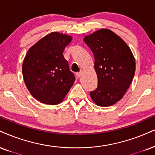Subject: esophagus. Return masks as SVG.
<instances>
[{
	"label": "esophagus",
	"instance_id": "34e87169",
	"mask_svg": "<svg viewBox=\"0 0 155 155\" xmlns=\"http://www.w3.org/2000/svg\"><path fill=\"white\" fill-rule=\"evenodd\" d=\"M82 74H83V71L81 70V71H80L79 72H77V73H76V76H77L78 78H80Z\"/></svg>",
	"mask_w": 155,
	"mask_h": 155
}]
</instances>
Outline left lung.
Here are the masks:
<instances>
[{
	"label": "left lung",
	"mask_w": 155,
	"mask_h": 155,
	"mask_svg": "<svg viewBox=\"0 0 155 155\" xmlns=\"http://www.w3.org/2000/svg\"><path fill=\"white\" fill-rule=\"evenodd\" d=\"M83 41L94 55L98 87L90 93L97 106H110L123 98L136 69L132 51L124 39L108 28L85 36Z\"/></svg>",
	"instance_id": "8db88e82"
}]
</instances>
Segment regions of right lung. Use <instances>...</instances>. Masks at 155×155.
Masks as SVG:
<instances>
[{"mask_svg":"<svg viewBox=\"0 0 155 155\" xmlns=\"http://www.w3.org/2000/svg\"><path fill=\"white\" fill-rule=\"evenodd\" d=\"M72 39V36L66 34L51 32L30 47L24 57L25 85L32 96L42 104H60L73 85L75 78L62 54Z\"/></svg>","mask_w":155,"mask_h":155,"instance_id":"right-lung-1","label":"right lung"}]
</instances>
